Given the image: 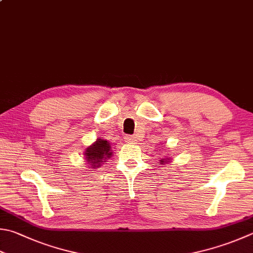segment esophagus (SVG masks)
<instances>
[{
	"label": "esophagus",
	"mask_w": 253,
	"mask_h": 253,
	"mask_svg": "<svg viewBox=\"0 0 253 253\" xmlns=\"http://www.w3.org/2000/svg\"><path fill=\"white\" fill-rule=\"evenodd\" d=\"M126 140L128 143H135V142L137 141L136 136H134V135H126Z\"/></svg>",
	"instance_id": "esophagus-1"
}]
</instances>
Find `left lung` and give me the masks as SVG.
<instances>
[{"mask_svg": "<svg viewBox=\"0 0 253 253\" xmlns=\"http://www.w3.org/2000/svg\"><path fill=\"white\" fill-rule=\"evenodd\" d=\"M168 162H169V159H162L161 160V163L163 164V163H168Z\"/></svg>", "mask_w": 253, "mask_h": 253, "instance_id": "8db88e82", "label": "left lung"}]
</instances>
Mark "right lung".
<instances>
[{"instance_id": "add662e5", "label": "right lung", "mask_w": 253, "mask_h": 253, "mask_svg": "<svg viewBox=\"0 0 253 253\" xmlns=\"http://www.w3.org/2000/svg\"><path fill=\"white\" fill-rule=\"evenodd\" d=\"M112 155L110 143L106 140L98 139L93 144L84 151V159L89 163L90 169L99 168Z\"/></svg>"}]
</instances>
